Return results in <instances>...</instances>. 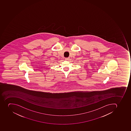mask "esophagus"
<instances>
[{
	"mask_svg": "<svg viewBox=\"0 0 131 131\" xmlns=\"http://www.w3.org/2000/svg\"><path fill=\"white\" fill-rule=\"evenodd\" d=\"M69 57H68V58H65V60H68L69 59Z\"/></svg>",
	"mask_w": 131,
	"mask_h": 131,
	"instance_id": "1",
	"label": "esophagus"
}]
</instances>
